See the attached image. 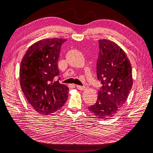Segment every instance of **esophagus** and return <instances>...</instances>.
Segmentation results:
<instances>
[{
  "instance_id": "1",
  "label": "esophagus",
  "mask_w": 153,
  "mask_h": 153,
  "mask_svg": "<svg viewBox=\"0 0 153 153\" xmlns=\"http://www.w3.org/2000/svg\"><path fill=\"white\" fill-rule=\"evenodd\" d=\"M76 88H77V89H80V90H85V89H86V87H84V86L76 85Z\"/></svg>"
}]
</instances>
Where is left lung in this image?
<instances>
[{
  "label": "left lung",
  "instance_id": "obj_1",
  "mask_svg": "<svg viewBox=\"0 0 153 153\" xmlns=\"http://www.w3.org/2000/svg\"><path fill=\"white\" fill-rule=\"evenodd\" d=\"M97 76L102 85L96 104L89 111L100 119H109L126 102L132 87V68L126 54L114 42L99 41Z\"/></svg>",
  "mask_w": 153,
  "mask_h": 153
}]
</instances>
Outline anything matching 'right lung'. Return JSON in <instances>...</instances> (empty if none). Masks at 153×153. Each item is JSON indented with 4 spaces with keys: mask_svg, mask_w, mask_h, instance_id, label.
Listing matches in <instances>:
<instances>
[{
    "mask_svg": "<svg viewBox=\"0 0 153 153\" xmlns=\"http://www.w3.org/2000/svg\"><path fill=\"white\" fill-rule=\"evenodd\" d=\"M66 39H49L36 42L29 47L20 64L22 90L27 102L39 114L56 112L68 98V88L60 84L58 59Z\"/></svg>",
    "mask_w": 153,
    "mask_h": 153,
    "instance_id": "obj_1",
    "label": "right lung"
}]
</instances>
